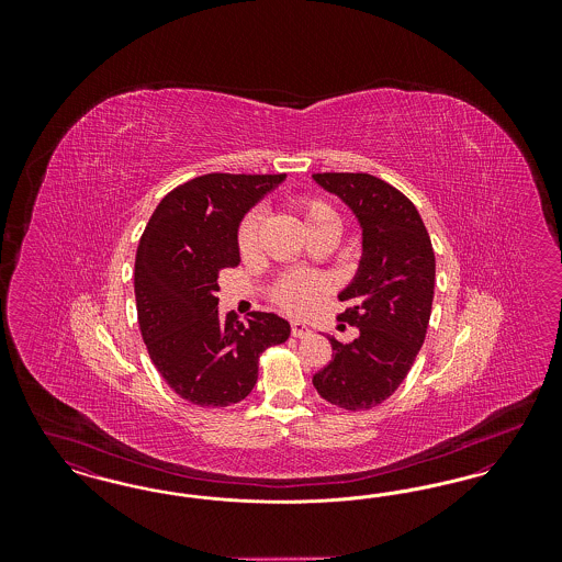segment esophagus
<instances>
[{"label":"esophagus","mask_w":562,"mask_h":562,"mask_svg":"<svg viewBox=\"0 0 562 562\" xmlns=\"http://www.w3.org/2000/svg\"><path fill=\"white\" fill-rule=\"evenodd\" d=\"M291 333H293V337H307L312 330H310V326L307 324H303V322H293L291 324Z\"/></svg>","instance_id":"obj_1"}]
</instances>
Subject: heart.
<instances>
[{
	"label": "heart",
	"mask_w": 562,
	"mask_h": 562,
	"mask_svg": "<svg viewBox=\"0 0 562 562\" xmlns=\"http://www.w3.org/2000/svg\"><path fill=\"white\" fill-rule=\"evenodd\" d=\"M293 211L305 234L310 238L324 234V232H339V214L337 211L316 195H299L293 200ZM238 252L244 259H250L257 252L259 244V214L248 213L238 225ZM328 291L326 278L316 273H289L282 276L273 289H271V301L286 314L301 316L312 312L322 296Z\"/></svg>",
	"instance_id": "b5f03b06"
}]
</instances>
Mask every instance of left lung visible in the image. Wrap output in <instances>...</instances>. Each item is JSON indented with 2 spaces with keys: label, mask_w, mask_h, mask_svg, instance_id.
<instances>
[{
  "label": "left lung",
  "mask_w": 562,
  "mask_h": 562,
  "mask_svg": "<svg viewBox=\"0 0 562 562\" xmlns=\"http://www.w3.org/2000/svg\"><path fill=\"white\" fill-rule=\"evenodd\" d=\"M314 181L339 195L362 227V259L339 294V321L358 328L351 344L328 337L333 358L314 374L322 398L346 411L387 401L411 371L428 333L436 259L415 204L367 172H318Z\"/></svg>",
  "instance_id": "1"
}]
</instances>
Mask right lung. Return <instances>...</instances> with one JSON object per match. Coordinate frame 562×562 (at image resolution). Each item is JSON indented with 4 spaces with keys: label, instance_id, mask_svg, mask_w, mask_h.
I'll list each match as a JSON object with an SVG mask.
<instances>
[{
    "label": "right lung",
    "instance_id": "obj_1",
    "mask_svg": "<svg viewBox=\"0 0 562 562\" xmlns=\"http://www.w3.org/2000/svg\"><path fill=\"white\" fill-rule=\"evenodd\" d=\"M286 175L195 177L164 195L134 261V294L143 341L164 381L198 406L244 401L259 376V356L291 335L266 312L223 318L218 276L240 263L238 225Z\"/></svg>",
    "mask_w": 562,
    "mask_h": 562
}]
</instances>
